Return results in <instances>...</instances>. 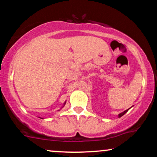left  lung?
Returning a JSON list of instances; mask_svg holds the SVG:
<instances>
[{"mask_svg": "<svg viewBox=\"0 0 157 157\" xmlns=\"http://www.w3.org/2000/svg\"><path fill=\"white\" fill-rule=\"evenodd\" d=\"M128 111V110H126V111H124V112H122V113H120V114H119V117H121L122 116H123V115L124 114H125V113H126V112H127V111Z\"/></svg>", "mask_w": 157, "mask_h": 157, "instance_id": "1", "label": "left lung"}]
</instances>
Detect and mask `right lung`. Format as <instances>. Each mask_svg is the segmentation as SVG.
Instances as JSON below:
<instances>
[{"mask_svg":"<svg viewBox=\"0 0 157 157\" xmlns=\"http://www.w3.org/2000/svg\"><path fill=\"white\" fill-rule=\"evenodd\" d=\"M64 104H66V102H65V103H64Z\"/></svg>","mask_w":157,"mask_h":157,"instance_id":"add662e5","label":"right lung"}]
</instances>
